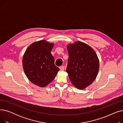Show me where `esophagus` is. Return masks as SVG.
<instances>
[{
    "mask_svg": "<svg viewBox=\"0 0 123 123\" xmlns=\"http://www.w3.org/2000/svg\"><path fill=\"white\" fill-rule=\"evenodd\" d=\"M60 70H61V71H63V70H64V69H65V66H61V67H60Z\"/></svg>",
    "mask_w": 123,
    "mask_h": 123,
    "instance_id": "34e87169",
    "label": "esophagus"
}]
</instances>
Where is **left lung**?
<instances>
[{
  "instance_id": "left-lung-1",
  "label": "left lung",
  "mask_w": 123,
  "mask_h": 123,
  "mask_svg": "<svg viewBox=\"0 0 123 123\" xmlns=\"http://www.w3.org/2000/svg\"><path fill=\"white\" fill-rule=\"evenodd\" d=\"M69 58L66 72L72 84L83 90L94 82L99 70V60L88 44L76 41L67 46Z\"/></svg>"
}]
</instances>
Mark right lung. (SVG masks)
Masks as SVG:
<instances>
[{
  "instance_id": "1",
  "label": "right lung",
  "mask_w": 123,
  "mask_h": 123,
  "mask_svg": "<svg viewBox=\"0 0 123 123\" xmlns=\"http://www.w3.org/2000/svg\"><path fill=\"white\" fill-rule=\"evenodd\" d=\"M54 44L45 40L32 43L26 50L22 58L24 72L34 84L44 87L52 81L59 68L54 64L51 53Z\"/></svg>"
}]
</instances>
